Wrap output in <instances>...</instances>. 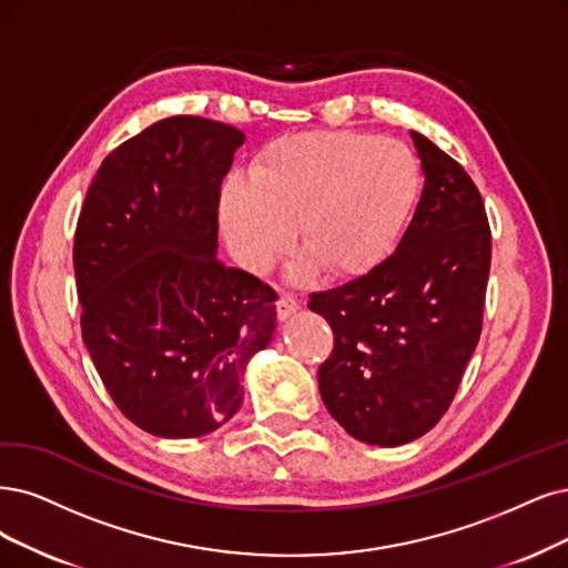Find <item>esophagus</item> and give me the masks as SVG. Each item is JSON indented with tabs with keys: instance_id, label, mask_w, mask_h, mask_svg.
Instances as JSON below:
<instances>
[{
	"instance_id": "obj_1",
	"label": "esophagus",
	"mask_w": 568,
	"mask_h": 568,
	"mask_svg": "<svg viewBox=\"0 0 568 568\" xmlns=\"http://www.w3.org/2000/svg\"><path fill=\"white\" fill-rule=\"evenodd\" d=\"M276 308H278V318L285 321V318L292 316V313L300 311V302H297L295 295H290V292H281V297L276 302Z\"/></svg>"
}]
</instances>
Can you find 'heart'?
<instances>
[{
  "label": "heart",
  "mask_w": 568,
  "mask_h": 568,
  "mask_svg": "<svg viewBox=\"0 0 568 568\" xmlns=\"http://www.w3.org/2000/svg\"><path fill=\"white\" fill-rule=\"evenodd\" d=\"M422 192L424 165L409 144L358 131H306L268 142L250 165V182L229 175L217 220L250 271L268 273L297 234L300 278L318 264L329 276H358L400 243Z\"/></svg>",
  "instance_id": "1"
}]
</instances>
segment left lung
<instances>
[{
	"label": "left lung",
	"mask_w": 568,
	"mask_h": 568,
	"mask_svg": "<svg viewBox=\"0 0 568 568\" xmlns=\"http://www.w3.org/2000/svg\"><path fill=\"white\" fill-rule=\"evenodd\" d=\"M426 184L395 252L365 276L313 292L334 332L318 369L327 412L367 445L426 435L449 409L479 342L491 266L485 203L464 165L412 131Z\"/></svg>",
	"instance_id": "left-lung-1"
}]
</instances>
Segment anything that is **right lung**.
Listing matches in <instances>:
<instances>
[{
	"instance_id": "add662e5",
	"label": "right lung",
	"mask_w": 568,
	"mask_h": 568,
	"mask_svg": "<svg viewBox=\"0 0 568 568\" xmlns=\"http://www.w3.org/2000/svg\"><path fill=\"white\" fill-rule=\"evenodd\" d=\"M245 135L171 116L102 161L74 231L81 337L125 418L201 437L243 403L276 329V290L217 257V196Z\"/></svg>"
}]
</instances>
